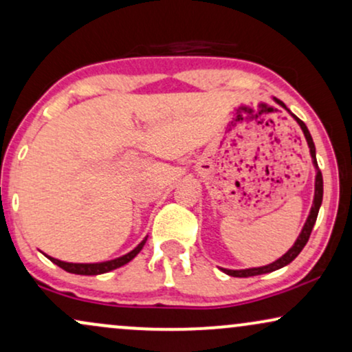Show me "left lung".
I'll use <instances>...</instances> for the list:
<instances>
[{
  "label": "left lung",
  "mask_w": 352,
  "mask_h": 352,
  "mask_svg": "<svg viewBox=\"0 0 352 352\" xmlns=\"http://www.w3.org/2000/svg\"><path fill=\"white\" fill-rule=\"evenodd\" d=\"M274 102H276V104H279L281 107H284V109H286L287 112L291 113V110H289L287 107L284 105L281 100L276 99V97H274ZM291 115H292V117H294L296 122L299 123V126L302 128V131H304L307 144H309V149H310V155H312V162H314V166H315V170H317V175H315V195H314L312 209H310V214H309V217H307L304 228H302V232L299 234V237H297V240L294 242V245L289 248V250L284 253L281 258H278V260L273 261V263H270V265H266V266H260V268H248V270H226V268H221L226 274L234 276V278H248V276L271 273V271H276V270L283 268V266H286V265L291 263V261L294 260V258L302 252V248L305 247V243L309 242V237H310V234H312L315 221H317L318 209H320V206H322V199H323V177H322V172H320V168H318L317 155H315V144H314L312 136H310L309 128H307L305 123L302 122L300 118H297L294 113H291Z\"/></svg>",
  "instance_id": "8db88e82"
}]
</instances>
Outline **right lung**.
<instances>
[{"label": "right lung", "instance_id": "add662e5", "mask_svg": "<svg viewBox=\"0 0 352 352\" xmlns=\"http://www.w3.org/2000/svg\"><path fill=\"white\" fill-rule=\"evenodd\" d=\"M146 237L143 242L138 245L135 250H131L130 253H126V255L120 256V258H115V260H110V261H102V263H68V261H61V260H56V258H50V261L53 263L60 266V268H63L65 271H68V273H73V274H82V276H96V274H104V273H109V271L112 270H117L120 266L126 265L128 261H131L133 258H135L138 253L141 252V248L144 247Z\"/></svg>", "mask_w": 352, "mask_h": 352}]
</instances>
